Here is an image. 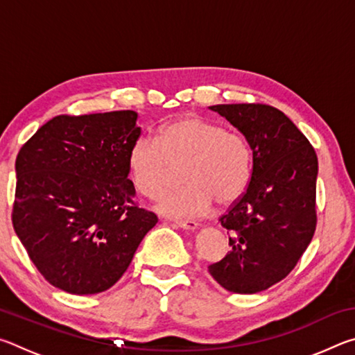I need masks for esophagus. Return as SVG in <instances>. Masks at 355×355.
<instances>
[{
  "label": "esophagus",
  "instance_id": "esophagus-1",
  "mask_svg": "<svg viewBox=\"0 0 355 355\" xmlns=\"http://www.w3.org/2000/svg\"><path fill=\"white\" fill-rule=\"evenodd\" d=\"M173 224H175L180 228H183V230H191V232H194V230H197V228H199V224H197V222H194V220H175Z\"/></svg>",
  "mask_w": 355,
  "mask_h": 355
}]
</instances>
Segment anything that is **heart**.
Returning <instances> with one entry per match:
<instances>
[{
    "instance_id": "b5f03b06",
    "label": "heart",
    "mask_w": 355,
    "mask_h": 355,
    "mask_svg": "<svg viewBox=\"0 0 355 355\" xmlns=\"http://www.w3.org/2000/svg\"><path fill=\"white\" fill-rule=\"evenodd\" d=\"M172 167H183V188L166 194L156 209L167 218L191 219L208 213L213 202L235 203L250 182L252 153L245 137L197 116L163 125L158 136H141L128 153L131 183L147 199H158L172 182Z\"/></svg>"
}]
</instances>
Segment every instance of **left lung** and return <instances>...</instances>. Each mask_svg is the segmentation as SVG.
<instances>
[{"instance_id":"obj_1","label":"left lung","mask_w":355,"mask_h":355,"mask_svg":"<svg viewBox=\"0 0 355 355\" xmlns=\"http://www.w3.org/2000/svg\"><path fill=\"white\" fill-rule=\"evenodd\" d=\"M249 142L252 175L244 194L219 219L232 250L208 271L225 290L255 294L285 279L316 228L318 158L284 112L260 103L214 105Z\"/></svg>"}]
</instances>
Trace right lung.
Returning <instances> with one entry per match:
<instances>
[{"instance_id": "right-lung-1", "label": "right lung", "mask_w": 355, "mask_h": 355, "mask_svg": "<svg viewBox=\"0 0 355 355\" xmlns=\"http://www.w3.org/2000/svg\"><path fill=\"white\" fill-rule=\"evenodd\" d=\"M137 112L58 116L15 161L12 222L35 268L70 294L106 291L158 222L137 208L128 153Z\"/></svg>"}]
</instances>
